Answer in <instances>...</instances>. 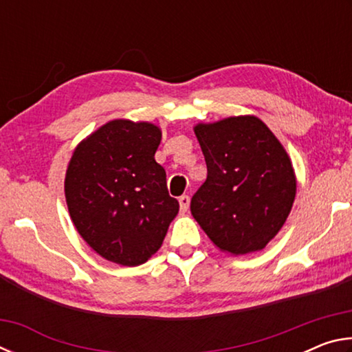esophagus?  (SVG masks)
Returning a JSON list of instances; mask_svg holds the SVG:
<instances>
[{"label": "esophagus", "instance_id": "34e87169", "mask_svg": "<svg viewBox=\"0 0 352 352\" xmlns=\"http://www.w3.org/2000/svg\"><path fill=\"white\" fill-rule=\"evenodd\" d=\"M178 204H180V211L186 212L189 210V204H190L189 195H182V197L178 199Z\"/></svg>", "mask_w": 352, "mask_h": 352}]
</instances>
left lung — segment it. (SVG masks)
Returning a JSON list of instances; mask_svg holds the SVG:
<instances>
[{
  "mask_svg": "<svg viewBox=\"0 0 352 352\" xmlns=\"http://www.w3.org/2000/svg\"><path fill=\"white\" fill-rule=\"evenodd\" d=\"M208 177L190 199V212L223 252L264 248L287 219L295 172L281 142L261 119L226 118L194 129Z\"/></svg>",
  "mask_w": 352,
  "mask_h": 352,
  "instance_id": "8db88e82",
  "label": "left lung"
}]
</instances>
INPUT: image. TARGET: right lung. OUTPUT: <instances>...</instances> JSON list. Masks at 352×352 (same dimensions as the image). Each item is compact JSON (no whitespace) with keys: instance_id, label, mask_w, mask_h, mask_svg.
<instances>
[{"instance_id":"right-lung-1","label":"right lung","mask_w":352,"mask_h":352,"mask_svg":"<svg viewBox=\"0 0 352 352\" xmlns=\"http://www.w3.org/2000/svg\"><path fill=\"white\" fill-rule=\"evenodd\" d=\"M162 130L115 119L82 141L71 158L65 195L71 220L94 252L135 267L158 252L177 216L166 170L155 162Z\"/></svg>"}]
</instances>
